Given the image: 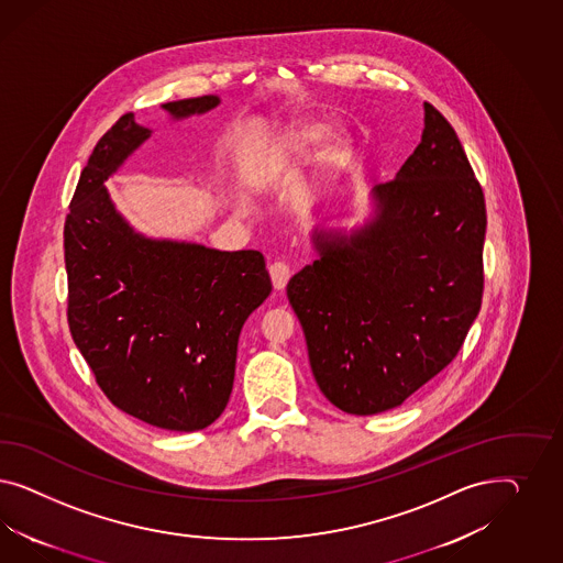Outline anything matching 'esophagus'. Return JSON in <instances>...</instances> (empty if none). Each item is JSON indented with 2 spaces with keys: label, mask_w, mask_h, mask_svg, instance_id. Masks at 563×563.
Instances as JSON below:
<instances>
[{
  "label": "esophagus",
  "mask_w": 563,
  "mask_h": 563,
  "mask_svg": "<svg viewBox=\"0 0 563 563\" xmlns=\"http://www.w3.org/2000/svg\"><path fill=\"white\" fill-rule=\"evenodd\" d=\"M271 276H273L274 289L283 290L289 283L290 268L285 262H274L271 266Z\"/></svg>",
  "instance_id": "1"
}]
</instances>
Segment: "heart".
I'll return each mask as SVG.
<instances>
[{"instance_id":"heart-1","label":"heart","mask_w":563,"mask_h":563,"mask_svg":"<svg viewBox=\"0 0 563 563\" xmlns=\"http://www.w3.org/2000/svg\"><path fill=\"white\" fill-rule=\"evenodd\" d=\"M328 125L320 121H301L292 125L289 134L280 140V144L271 151V165L283 167L290 158H301L311 153L324 137ZM346 156V140L341 134H332L322 151V163L325 170L336 169Z\"/></svg>"}]
</instances>
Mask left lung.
Segmentation results:
<instances>
[{"label":"left lung","instance_id":"obj_1","mask_svg":"<svg viewBox=\"0 0 563 563\" xmlns=\"http://www.w3.org/2000/svg\"><path fill=\"white\" fill-rule=\"evenodd\" d=\"M419 146L374 188V219L316 231L320 257L287 297L313 377L349 415L400 407L459 355L483 299V189L461 140L426 102Z\"/></svg>","mask_w":563,"mask_h":563}]
</instances>
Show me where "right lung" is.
<instances>
[{"instance_id": "1", "label": "right lung", "mask_w": 563, "mask_h": 563, "mask_svg": "<svg viewBox=\"0 0 563 563\" xmlns=\"http://www.w3.org/2000/svg\"><path fill=\"white\" fill-rule=\"evenodd\" d=\"M219 102L206 95L163 109L184 120ZM148 136L134 113L121 115L80 173L64 227L69 332L118 409L196 431L227 407L239 332L273 283L256 250L148 239L125 222L104 181Z\"/></svg>"}]
</instances>
